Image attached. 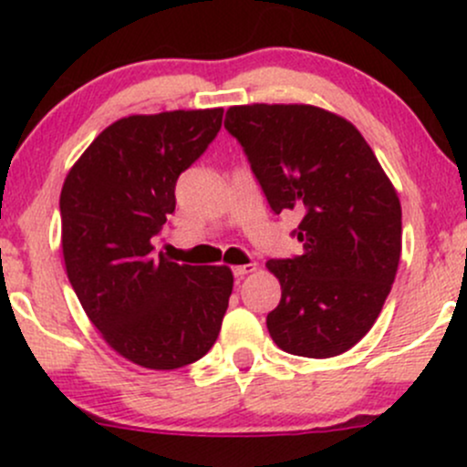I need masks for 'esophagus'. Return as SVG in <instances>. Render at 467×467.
Wrapping results in <instances>:
<instances>
[{"label":"esophagus","mask_w":467,"mask_h":467,"mask_svg":"<svg viewBox=\"0 0 467 467\" xmlns=\"http://www.w3.org/2000/svg\"><path fill=\"white\" fill-rule=\"evenodd\" d=\"M252 272H256V264H245V265L233 267V275L237 278H244L245 275H252Z\"/></svg>","instance_id":"1"}]
</instances>
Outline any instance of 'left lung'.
Instances as JSON below:
<instances>
[{"label": "left lung", "mask_w": 467, "mask_h": 467, "mask_svg": "<svg viewBox=\"0 0 467 467\" xmlns=\"http://www.w3.org/2000/svg\"><path fill=\"white\" fill-rule=\"evenodd\" d=\"M223 127L272 211L303 215V254L265 264L281 283L272 340L294 356H340L371 329L398 275V192L362 133L320 107L237 105Z\"/></svg>", "instance_id": "left-lung-1"}]
</instances>
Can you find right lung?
<instances>
[{"instance_id": "right-lung-1", "label": "right lung", "mask_w": 467, "mask_h": 467, "mask_svg": "<svg viewBox=\"0 0 467 467\" xmlns=\"http://www.w3.org/2000/svg\"><path fill=\"white\" fill-rule=\"evenodd\" d=\"M222 118V107L120 118L63 182L69 283L107 345L144 368L200 360L228 309L230 267L173 264L151 244L175 211L180 173L215 140Z\"/></svg>"}]
</instances>
